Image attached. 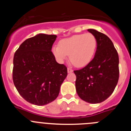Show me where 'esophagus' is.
Returning <instances> with one entry per match:
<instances>
[{
  "label": "esophagus",
  "mask_w": 131,
  "mask_h": 131,
  "mask_svg": "<svg viewBox=\"0 0 131 131\" xmlns=\"http://www.w3.org/2000/svg\"><path fill=\"white\" fill-rule=\"evenodd\" d=\"M73 69H71V68H68V73H72L73 72Z\"/></svg>",
  "instance_id": "obj_1"
}]
</instances>
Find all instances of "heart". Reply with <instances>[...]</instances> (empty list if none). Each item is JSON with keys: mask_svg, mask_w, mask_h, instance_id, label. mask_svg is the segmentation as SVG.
I'll return each instance as SVG.
<instances>
[{"mask_svg": "<svg viewBox=\"0 0 131 131\" xmlns=\"http://www.w3.org/2000/svg\"><path fill=\"white\" fill-rule=\"evenodd\" d=\"M97 48V39L92 33L78 34L63 39L59 46L52 47L53 54L59 62H63L69 55L75 67L82 68L91 62Z\"/></svg>", "mask_w": 131, "mask_h": 131, "instance_id": "obj_1", "label": "heart"}]
</instances>
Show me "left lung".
<instances>
[{"instance_id":"obj_1","label":"left lung","mask_w":131,"mask_h":131,"mask_svg":"<svg viewBox=\"0 0 131 131\" xmlns=\"http://www.w3.org/2000/svg\"><path fill=\"white\" fill-rule=\"evenodd\" d=\"M97 39L94 57L87 66L74 71L76 91L81 99L91 104L106 100L119 80V56L110 39L95 29H88Z\"/></svg>"}]
</instances>
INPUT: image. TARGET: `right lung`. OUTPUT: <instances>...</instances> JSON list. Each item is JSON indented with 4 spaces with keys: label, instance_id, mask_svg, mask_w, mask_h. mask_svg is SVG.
<instances>
[{
    "label": "right lung",
    "instance_id": "obj_1",
    "mask_svg": "<svg viewBox=\"0 0 131 131\" xmlns=\"http://www.w3.org/2000/svg\"><path fill=\"white\" fill-rule=\"evenodd\" d=\"M56 37L39 33L26 39L14 54V84L32 104L44 106L54 101L68 75L66 67L56 61L51 51Z\"/></svg>",
    "mask_w": 131,
    "mask_h": 131
}]
</instances>
